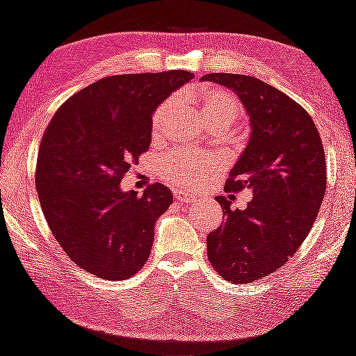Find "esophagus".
<instances>
[{"label": "esophagus", "instance_id": "1", "mask_svg": "<svg viewBox=\"0 0 356 356\" xmlns=\"http://www.w3.org/2000/svg\"><path fill=\"white\" fill-rule=\"evenodd\" d=\"M175 200H177V202H181L182 205H195L197 197L186 194V192H177V194H175Z\"/></svg>", "mask_w": 356, "mask_h": 356}]
</instances>
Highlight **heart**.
Returning a JSON list of instances; mask_svg holds the SVG:
<instances>
[{
  "label": "heart",
  "instance_id": "b5f03b06",
  "mask_svg": "<svg viewBox=\"0 0 356 356\" xmlns=\"http://www.w3.org/2000/svg\"><path fill=\"white\" fill-rule=\"evenodd\" d=\"M197 104H199L200 118L209 126L220 124L229 129L230 124L238 118L241 108L232 92L217 88H202L197 92ZM175 108V99H165L152 115V136L161 137L165 129L170 114ZM216 164L211 159H199L182 152H167L159 161L161 177L184 189H195L209 179Z\"/></svg>",
  "mask_w": 356,
  "mask_h": 356
}]
</instances>
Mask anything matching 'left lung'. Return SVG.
Instances as JSON below:
<instances>
[{
  "instance_id": "8db88e82",
  "label": "left lung",
  "mask_w": 356,
  "mask_h": 356,
  "mask_svg": "<svg viewBox=\"0 0 356 356\" xmlns=\"http://www.w3.org/2000/svg\"><path fill=\"white\" fill-rule=\"evenodd\" d=\"M204 81L232 89L250 119V137L225 182L250 189L245 211L217 195L224 222L207 235V255L219 275L252 284L284 267L305 241L327 189L322 139L305 109L264 81L212 72Z\"/></svg>"
}]
</instances>
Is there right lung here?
<instances>
[{"mask_svg": "<svg viewBox=\"0 0 356 356\" xmlns=\"http://www.w3.org/2000/svg\"><path fill=\"white\" fill-rule=\"evenodd\" d=\"M189 71L102 78L56 111L41 139L36 191L51 232L74 264L104 280L131 278L151 254L154 225L172 204L156 182L121 184L151 144L152 114Z\"/></svg>", "mask_w": 356, "mask_h": 356, "instance_id": "right-lung-1", "label": "right lung"}]
</instances>
